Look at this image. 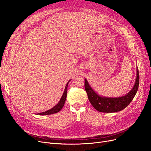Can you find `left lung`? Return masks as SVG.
<instances>
[{"label":"left lung","instance_id":"obj_1","mask_svg":"<svg viewBox=\"0 0 151 151\" xmlns=\"http://www.w3.org/2000/svg\"><path fill=\"white\" fill-rule=\"evenodd\" d=\"M139 85V73L137 67V77L132 89L125 96L116 98H109L100 96L91 88L88 81L84 79V87L88 99L93 106L99 112L115 113L123 110L134 99Z\"/></svg>","mask_w":151,"mask_h":151}]
</instances>
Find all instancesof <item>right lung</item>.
Wrapping results in <instances>:
<instances>
[{
	"mask_svg": "<svg viewBox=\"0 0 151 151\" xmlns=\"http://www.w3.org/2000/svg\"><path fill=\"white\" fill-rule=\"evenodd\" d=\"M70 81V80L68 81V83H67L65 88L64 89V92L63 93V95L62 98H60V100L59 101V102L55 105V106H53L52 108H51L50 109H48V110L44 111L42 113H36V115H52V114H54L60 111L61 109H62L63 106H64V104L66 100V98H67V87H68V84L69 82Z\"/></svg>",
	"mask_w": 151,
	"mask_h": 151,
	"instance_id": "obj_1",
	"label": "right lung"
}]
</instances>
